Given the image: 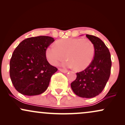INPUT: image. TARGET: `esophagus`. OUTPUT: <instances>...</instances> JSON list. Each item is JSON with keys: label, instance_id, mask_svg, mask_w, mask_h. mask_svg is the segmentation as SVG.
Listing matches in <instances>:
<instances>
[{"label": "esophagus", "instance_id": "obj_1", "mask_svg": "<svg viewBox=\"0 0 125 125\" xmlns=\"http://www.w3.org/2000/svg\"><path fill=\"white\" fill-rule=\"evenodd\" d=\"M59 71H61V72H62V73H67V70H66V69H61V68H59Z\"/></svg>", "mask_w": 125, "mask_h": 125}]
</instances>
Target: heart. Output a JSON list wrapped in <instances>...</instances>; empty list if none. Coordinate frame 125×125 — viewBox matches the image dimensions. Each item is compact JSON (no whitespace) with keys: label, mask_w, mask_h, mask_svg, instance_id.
Segmentation results:
<instances>
[{"label":"heart","mask_w":125,"mask_h":125,"mask_svg":"<svg viewBox=\"0 0 125 125\" xmlns=\"http://www.w3.org/2000/svg\"><path fill=\"white\" fill-rule=\"evenodd\" d=\"M94 45L88 39L59 40L56 42V46H50L46 50V56L51 64L56 65L66 56L68 60L62 63L61 66L74 67L77 71L87 68L94 59Z\"/></svg>","instance_id":"b5f03b06"}]
</instances>
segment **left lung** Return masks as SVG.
<instances>
[{
    "mask_svg": "<svg viewBox=\"0 0 125 125\" xmlns=\"http://www.w3.org/2000/svg\"><path fill=\"white\" fill-rule=\"evenodd\" d=\"M86 36L94 45V58L87 68L77 73L76 79L71 85L77 96L92 98L99 94L105 87L110 77L112 61L109 51L104 42L94 36Z\"/></svg>",
    "mask_w": 125,
    "mask_h": 125,
    "instance_id": "1",
    "label": "left lung"
}]
</instances>
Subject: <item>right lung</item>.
<instances>
[{
  "label": "right lung",
  "mask_w": 125,
  "mask_h": 125,
  "mask_svg": "<svg viewBox=\"0 0 125 125\" xmlns=\"http://www.w3.org/2000/svg\"><path fill=\"white\" fill-rule=\"evenodd\" d=\"M54 41L47 36L31 37L21 42L10 61V77L15 88L26 96L38 95L48 89L58 69L49 64L46 50Z\"/></svg>",
  "instance_id": "add662e5"
}]
</instances>
